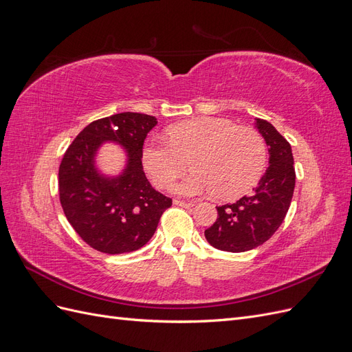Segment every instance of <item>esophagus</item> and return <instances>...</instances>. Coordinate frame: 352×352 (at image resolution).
Masks as SVG:
<instances>
[{"mask_svg": "<svg viewBox=\"0 0 352 352\" xmlns=\"http://www.w3.org/2000/svg\"><path fill=\"white\" fill-rule=\"evenodd\" d=\"M173 202H175V206L185 207V208H189V207H194V206H195L194 202H190V201H180V199H175Z\"/></svg>", "mask_w": 352, "mask_h": 352, "instance_id": "obj_1", "label": "esophagus"}]
</instances>
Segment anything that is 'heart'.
I'll return each mask as SVG.
<instances>
[{"instance_id":"1","label":"heart","mask_w":352,"mask_h":352,"mask_svg":"<svg viewBox=\"0 0 352 352\" xmlns=\"http://www.w3.org/2000/svg\"><path fill=\"white\" fill-rule=\"evenodd\" d=\"M166 136L168 144L158 138L146 142L142 164L157 186L168 188L185 173L189 160L195 173L173 186L180 195L239 198L257 185L267 163L263 136L226 119L185 120L170 126Z\"/></svg>"}]
</instances>
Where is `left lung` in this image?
<instances>
[{"instance_id": "left-lung-1", "label": "left lung", "mask_w": 352, "mask_h": 352, "mask_svg": "<svg viewBox=\"0 0 352 352\" xmlns=\"http://www.w3.org/2000/svg\"><path fill=\"white\" fill-rule=\"evenodd\" d=\"M255 127L269 146V167L250 197L217 207V220L204 235L221 251L243 252L269 241L292 201L295 168L289 142L267 120L255 119Z\"/></svg>"}]
</instances>
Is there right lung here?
<instances>
[{
	"label": "right lung",
	"mask_w": 352,
	"mask_h": 352,
	"mask_svg": "<svg viewBox=\"0 0 352 352\" xmlns=\"http://www.w3.org/2000/svg\"><path fill=\"white\" fill-rule=\"evenodd\" d=\"M154 116L119 113L95 120L74 138L58 168L63 211L78 235L104 254H124L142 248L172 206L144 173L142 146ZM105 142L119 143L126 164L116 177L101 174L94 158Z\"/></svg>",
	"instance_id": "obj_1"
}]
</instances>
